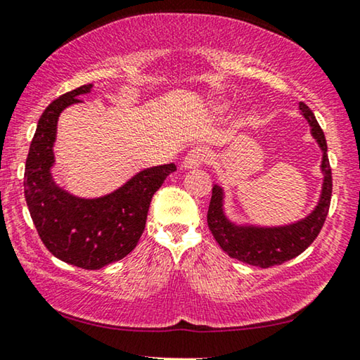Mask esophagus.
<instances>
[{"mask_svg": "<svg viewBox=\"0 0 360 360\" xmlns=\"http://www.w3.org/2000/svg\"><path fill=\"white\" fill-rule=\"evenodd\" d=\"M208 158V152L203 147H197V148H192L189 153L186 155L184 160H182V168L184 169H194L198 168V166H202L203 163L207 162Z\"/></svg>", "mask_w": 360, "mask_h": 360, "instance_id": "1", "label": "esophagus"}]
</instances>
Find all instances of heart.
I'll return each instance as SVG.
<instances>
[{
  "instance_id": "obj_1",
  "label": "heart",
  "mask_w": 360,
  "mask_h": 360,
  "mask_svg": "<svg viewBox=\"0 0 360 360\" xmlns=\"http://www.w3.org/2000/svg\"><path fill=\"white\" fill-rule=\"evenodd\" d=\"M217 110H219V111H221V110H224V105H219V106H218V108H217Z\"/></svg>"
}]
</instances>
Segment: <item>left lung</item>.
Instances as JSON below:
<instances>
[{
    "instance_id": "8db88e82",
    "label": "left lung",
    "mask_w": 360,
    "mask_h": 360,
    "mask_svg": "<svg viewBox=\"0 0 360 360\" xmlns=\"http://www.w3.org/2000/svg\"><path fill=\"white\" fill-rule=\"evenodd\" d=\"M300 115L310 126V134L317 141L321 150V174L323 184L317 205L307 217L299 221L283 224V226H255V224H238L231 221L224 213V191L221 186L214 184L212 191V200L207 213L208 228L213 238L229 257L238 259L244 264L268 268L281 265L284 262L294 259L309 248L317 238L323 226L326 214L330 210L331 189V168L326 155L325 134L315 120L312 110L304 101L299 103Z\"/></svg>"
}]
</instances>
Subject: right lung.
I'll return each instance as SVG.
<instances>
[{"label": "right lung", "instance_id": "right-lung-1", "mask_svg": "<svg viewBox=\"0 0 360 360\" xmlns=\"http://www.w3.org/2000/svg\"><path fill=\"white\" fill-rule=\"evenodd\" d=\"M94 85L61 95L46 106L32 139L24 173V194L32 221L56 259L84 270H100L132 252L146 228L152 197L176 171L174 163L146 168L110 194L84 198L53 179L58 120L64 108L80 103Z\"/></svg>", "mask_w": 360, "mask_h": 360}]
</instances>
